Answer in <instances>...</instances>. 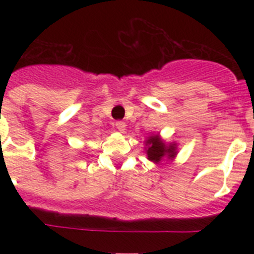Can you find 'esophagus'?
Instances as JSON below:
<instances>
[{
  "instance_id": "esophagus-1",
  "label": "esophagus",
  "mask_w": 254,
  "mask_h": 254,
  "mask_svg": "<svg viewBox=\"0 0 254 254\" xmlns=\"http://www.w3.org/2000/svg\"><path fill=\"white\" fill-rule=\"evenodd\" d=\"M116 128L118 129L120 132H125L126 131V123L125 122H116Z\"/></svg>"
}]
</instances>
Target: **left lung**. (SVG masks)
Instances as JSON below:
<instances>
[{"label": "left lung", "instance_id": "1", "mask_svg": "<svg viewBox=\"0 0 254 254\" xmlns=\"http://www.w3.org/2000/svg\"><path fill=\"white\" fill-rule=\"evenodd\" d=\"M145 152L147 159L155 164H159L164 160L172 161L178 154V145L177 142L167 143L159 133L151 134L145 141Z\"/></svg>", "mask_w": 254, "mask_h": 254}]
</instances>
